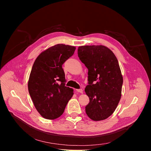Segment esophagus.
Returning <instances> with one entry per match:
<instances>
[{
  "label": "esophagus",
  "mask_w": 151,
  "mask_h": 151,
  "mask_svg": "<svg viewBox=\"0 0 151 151\" xmlns=\"http://www.w3.org/2000/svg\"><path fill=\"white\" fill-rule=\"evenodd\" d=\"M76 91L77 93H83V90L82 89H76Z\"/></svg>",
  "instance_id": "esophagus-1"
}]
</instances>
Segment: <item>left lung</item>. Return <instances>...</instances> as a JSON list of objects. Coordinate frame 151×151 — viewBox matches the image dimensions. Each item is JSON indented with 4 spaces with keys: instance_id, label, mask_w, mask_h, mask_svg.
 <instances>
[{
    "instance_id": "obj_1",
    "label": "left lung",
    "mask_w": 151,
    "mask_h": 151,
    "mask_svg": "<svg viewBox=\"0 0 151 151\" xmlns=\"http://www.w3.org/2000/svg\"><path fill=\"white\" fill-rule=\"evenodd\" d=\"M77 53L88 69L85 92L89 103L86 113L94 121L106 119L115 111L122 96L123 77L117 58L103 45L81 46Z\"/></svg>"
}]
</instances>
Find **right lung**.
<instances>
[{"label": "right lung", "instance_id": "add662e5", "mask_svg": "<svg viewBox=\"0 0 151 151\" xmlns=\"http://www.w3.org/2000/svg\"><path fill=\"white\" fill-rule=\"evenodd\" d=\"M76 48L56 45L41 53L33 63L28 84L29 93L36 109L46 119L60 116L74 94V90L65 86L62 65Z\"/></svg>", "mask_w": 151, "mask_h": 151}]
</instances>
